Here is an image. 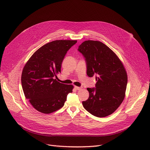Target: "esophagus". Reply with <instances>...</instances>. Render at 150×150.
<instances>
[{
    "label": "esophagus",
    "mask_w": 150,
    "mask_h": 150,
    "mask_svg": "<svg viewBox=\"0 0 150 150\" xmlns=\"http://www.w3.org/2000/svg\"><path fill=\"white\" fill-rule=\"evenodd\" d=\"M75 89L76 90H80L81 89V88L78 87V86H75Z\"/></svg>",
    "instance_id": "1"
}]
</instances>
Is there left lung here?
Segmentation results:
<instances>
[{"instance_id":"8db88e82","label":"left lung","mask_w":150,"mask_h":150,"mask_svg":"<svg viewBox=\"0 0 150 150\" xmlns=\"http://www.w3.org/2000/svg\"><path fill=\"white\" fill-rule=\"evenodd\" d=\"M86 59L87 75H97L96 88H88L89 98L83 101L86 111L94 116L105 117L112 114L123 102L128 76L117 55L103 42L88 40L78 48Z\"/></svg>"}]
</instances>
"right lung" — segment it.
Wrapping results in <instances>:
<instances>
[{
    "instance_id": "add662e5",
    "label": "right lung",
    "mask_w": 150,
    "mask_h": 150,
    "mask_svg": "<svg viewBox=\"0 0 150 150\" xmlns=\"http://www.w3.org/2000/svg\"><path fill=\"white\" fill-rule=\"evenodd\" d=\"M76 40H56L38 49L23 67L21 83L25 97L39 112L50 114L61 108L74 86L58 82L67 52Z\"/></svg>"
}]
</instances>
